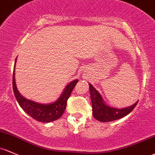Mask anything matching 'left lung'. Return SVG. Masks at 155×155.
<instances>
[{
	"label": "left lung",
	"instance_id": "obj_1",
	"mask_svg": "<svg viewBox=\"0 0 155 155\" xmlns=\"http://www.w3.org/2000/svg\"><path fill=\"white\" fill-rule=\"evenodd\" d=\"M89 91L92 105L93 116L101 122H110L124 117L129 114L137 104V102L129 107L122 109L111 108L104 104L101 94L91 84H89Z\"/></svg>",
	"mask_w": 155,
	"mask_h": 155
}]
</instances>
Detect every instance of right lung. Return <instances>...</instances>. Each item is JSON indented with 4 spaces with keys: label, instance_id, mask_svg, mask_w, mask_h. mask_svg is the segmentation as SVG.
<instances>
[{
    "label": "right lung",
    "instance_id": "1",
    "mask_svg": "<svg viewBox=\"0 0 155 155\" xmlns=\"http://www.w3.org/2000/svg\"><path fill=\"white\" fill-rule=\"evenodd\" d=\"M15 64L14 71H13V91H14L16 100L21 107L29 115L40 122L49 123L59 119L64 114L66 108L68 99L70 97L71 93L74 89V86L78 84V80H75V81L69 83V84L65 89L62 95L56 102L49 105L39 104L38 103H35L29 100L26 99L18 92L17 87H16L15 80Z\"/></svg>",
    "mask_w": 155,
    "mask_h": 155
}]
</instances>
